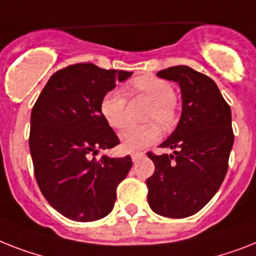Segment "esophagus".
<instances>
[{
    "instance_id": "34e87169",
    "label": "esophagus",
    "mask_w": 256,
    "mask_h": 256,
    "mask_svg": "<svg viewBox=\"0 0 256 256\" xmlns=\"http://www.w3.org/2000/svg\"><path fill=\"white\" fill-rule=\"evenodd\" d=\"M140 158H143V154H132V162H138Z\"/></svg>"
}]
</instances>
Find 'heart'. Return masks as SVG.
I'll return each mask as SVG.
<instances>
[{
    "instance_id": "obj_1",
    "label": "heart",
    "mask_w": 256,
    "mask_h": 256,
    "mask_svg": "<svg viewBox=\"0 0 256 256\" xmlns=\"http://www.w3.org/2000/svg\"><path fill=\"white\" fill-rule=\"evenodd\" d=\"M134 88L150 101L152 108L150 109L147 120L168 128L175 120V90L167 81L155 76H143L132 82ZM126 96L122 89L114 88L104 94L100 110L105 121L114 128H122L126 124ZM122 147L126 151H138L152 144L159 138V130L155 124L146 126H130L121 132Z\"/></svg>"
}]
</instances>
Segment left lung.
<instances>
[{
    "label": "left lung",
    "instance_id": "obj_1",
    "mask_svg": "<svg viewBox=\"0 0 256 256\" xmlns=\"http://www.w3.org/2000/svg\"><path fill=\"white\" fill-rule=\"evenodd\" d=\"M156 74L178 82L182 109L175 132L159 146L172 154H147L155 164L147 201L159 216L189 217L212 200L226 176L234 143L232 110L206 74L186 66Z\"/></svg>",
    "mask_w": 256,
    "mask_h": 256
}]
</instances>
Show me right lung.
<instances>
[{"label": "right lung", "mask_w": 256, "mask_h": 256, "mask_svg": "<svg viewBox=\"0 0 256 256\" xmlns=\"http://www.w3.org/2000/svg\"><path fill=\"white\" fill-rule=\"evenodd\" d=\"M132 74L74 64L50 78L32 108L28 144L35 178L50 205L72 221L106 217L132 168L130 156L94 158L120 143L101 114V100Z\"/></svg>", "instance_id": "1"}]
</instances>
